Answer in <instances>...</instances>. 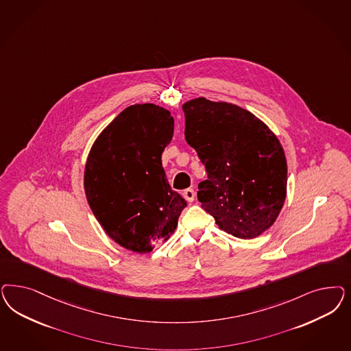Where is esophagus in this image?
<instances>
[{
	"label": "esophagus",
	"mask_w": 351,
	"mask_h": 351,
	"mask_svg": "<svg viewBox=\"0 0 351 351\" xmlns=\"http://www.w3.org/2000/svg\"><path fill=\"white\" fill-rule=\"evenodd\" d=\"M195 196H196V193H195L193 189H187V190L183 191V197H184L189 203H193V200H195Z\"/></svg>",
	"instance_id": "obj_1"
}]
</instances>
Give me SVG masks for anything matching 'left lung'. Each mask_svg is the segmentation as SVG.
<instances>
[{"label":"left lung","mask_w":351,"mask_h":351,"mask_svg":"<svg viewBox=\"0 0 351 351\" xmlns=\"http://www.w3.org/2000/svg\"><path fill=\"white\" fill-rule=\"evenodd\" d=\"M187 143L208 173L197 199L215 223L239 239L274 225L287 197V158L270 128L252 112L204 97L182 106Z\"/></svg>","instance_id":"obj_1"}]
</instances>
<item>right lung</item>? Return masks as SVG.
<instances>
[{"label": "right lung", "instance_id": "right-lung-1", "mask_svg": "<svg viewBox=\"0 0 351 351\" xmlns=\"http://www.w3.org/2000/svg\"><path fill=\"white\" fill-rule=\"evenodd\" d=\"M173 132L168 110L133 104L103 129L86 158L84 189L91 212L128 250L147 253L168 240L187 205L170 189L161 164Z\"/></svg>", "mask_w": 351, "mask_h": 351}]
</instances>
